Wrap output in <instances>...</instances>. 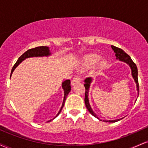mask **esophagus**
Returning a JSON list of instances; mask_svg holds the SVG:
<instances>
[{"label": "esophagus", "mask_w": 148, "mask_h": 148, "mask_svg": "<svg viewBox=\"0 0 148 148\" xmlns=\"http://www.w3.org/2000/svg\"><path fill=\"white\" fill-rule=\"evenodd\" d=\"M81 79L79 76H76L75 77L73 78L72 81H71V84H72V86H74V85H75L76 84H78L79 82H80V81H81Z\"/></svg>", "instance_id": "esophagus-1"}]
</instances>
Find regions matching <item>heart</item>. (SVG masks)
<instances>
[{
  "label": "heart",
  "instance_id": "1",
  "mask_svg": "<svg viewBox=\"0 0 148 148\" xmlns=\"http://www.w3.org/2000/svg\"><path fill=\"white\" fill-rule=\"evenodd\" d=\"M99 57L96 55H90L86 58L85 62L87 66H90L92 64L96 63L99 60ZM101 65H103V63H101Z\"/></svg>",
  "mask_w": 148,
  "mask_h": 148
}]
</instances>
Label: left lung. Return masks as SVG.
<instances>
[{
	"label": "left lung",
	"mask_w": 148,
	"mask_h": 148,
	"mask_svg": "<svg viewBox=\"0 0 148 148\" xmlns=\"http://www.w3.org/2000/svg\"><path fill=\"white\" fill-rule=\"evenodd\" d=\"M112 49L114 51V52L115 53V56H116L117 59H119L120 60L123 61V62H125L126 63H127L130 66L131 69H132V74L133 76L134 81H135L136 84V86H137V90H138V92L139 94V85H138V69H137L136 64L134 62V61L132 60L131 57L128 54L126 53L123 49L118 48V47H115V46H111ZM92 81V79L91 78H86L85 79V84H84V86L85 88H86V92H85V103H86V106L87 108V109L88 110V111L90 112V113L93 115V116L96 117L97 118L95 113L92 111V110L90 106L89 103V101H88V90H89L90 88V84ZM120 120V119L118 120H105V122L106 123H115V122L118 121Z\"/></svg>",
	"instance_id": "left-lung-1"
}]
</instances>
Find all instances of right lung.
Wrapping results in <instances>:
<instances>
[{"instance_id": "1", "label": "right lung", "mask_w": 148, "mask_h": 148, "mask_svg": "<svg viewBox=\"0 0 148 148\" xmlns=\"http://www.w3.org/2000/svg\"><path fill=\"white\" fill-rule=\"evenodd\" d=\"M49 51H49V47H43V46H42V47H35V48H33V49H28V51H25L24 53L22 54L21 56L18 58V60L16 61V63L14 64V65L13 66L12 69L11 74H12L13 71H14V69L16 68V67H17L18 64H19V63H21L22 61H23V60H25V59L27 58L38 57V56H49L51 54L50 53H49ZM70 84H71L70 80H69V79L65 80V81H64L63 82H62V88H63V90H64V99H63V102H62V107H61L60 111H59L58 113V114L56 115V116L55 118H56L58 115L60 114V111H62V108H63L64 104V101H65L67 95L69 94V92L71 90ZM52 120H53V119H51V120H49L48 122L49 123V122L51 121Z\"/></svg>"}]
</instances>
